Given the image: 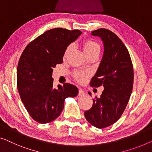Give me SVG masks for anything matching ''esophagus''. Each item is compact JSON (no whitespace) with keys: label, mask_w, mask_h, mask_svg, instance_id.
<instances>
[{"label":"esophagus","mask_w":152,"mask_h":152,"mask_svg":"<svg viewBox=\"0 0 152 152\" xmlns=\"http://www.w3.org/2000/svg\"><path fill=\"white\" fill-rule=\"evenodd\" d=\"M84 94H85V91H84L82 89H78V96H81Z\"/></svg>","instance_id":"1"}]
</instances>
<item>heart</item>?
<instances>
[{
    "mask_svg": "<svg viewBox=\"0 0 152 152\" xmlns=\"http://www.w3.org/2000/svg\"><path fill=\"white\" fill-rule=\"evenodd\" d=\"M83 49L85 53L87 54V56L92 54L94 53H99L100 51V46L98 44V43L95 42L94 40L91 39H87L83 42ZM72 48H73V44H69V46L65 49L64 53V58H66L70 52L72 51ZM74 78H75L78 82L80 83H84L87 80L88 76H89V73L86 72H82V71H76L74 74Z\"/></svg>",
    "mask_w": 152,
    "mask_h": 152,
    "instance_id": "1",
    "label": "heart"
}]
</instances>
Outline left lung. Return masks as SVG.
Wrapping results in <instances>:
<instances>
[{"mask_svg":"<svg viewBox=\"0 0 152 152\" xmlns=\"http://www.w3.org/2000/svg\"><path fill=\"white\" fill-rule=\"evenodd\" d=\"M91 35L101 38L104 51L90 85L103 86L104 89L100 97L93 99L92 107L85 112V117L91 125L104 128L123 114L132 91L134 71L128 49L118 36L106 28L92 31Z\"/></svg>","mask_w":152,"mask_h":152,"instance_id":"1","label":"left lung"}]
</instances>
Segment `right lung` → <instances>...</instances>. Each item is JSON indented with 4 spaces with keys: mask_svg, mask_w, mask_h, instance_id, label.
Wrapping results in <instances>:
<instances>
[{
    "mask_svg": "<svg viewBox=\"0 0 152 152\" xmlns=\"http://www.w3.org/2000/svg\"><path fill=\"white\" fill-rule=\"evenodd\" d=\"M82 33L79 30L56 28L42 34L27 45L17 68V87L30 116L40 124H47L59 116L65 99L78 95L69 83L53 87V67L63 63L67 46Z\"/></svg>",
    "mask_w": 152,
    "mask_h": 152,
    "instance_id": "right-lung-1",
    "label": "right lung"
}]
</instances>
